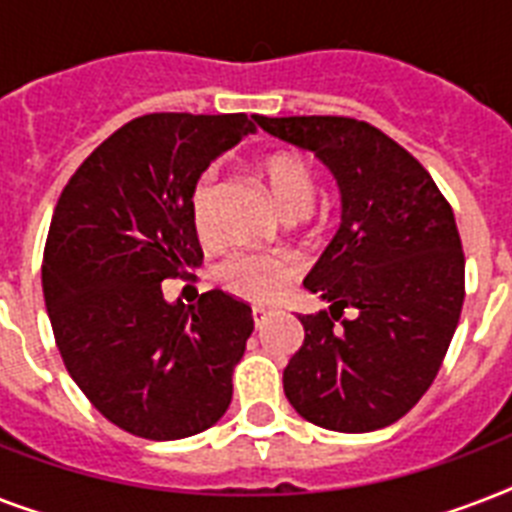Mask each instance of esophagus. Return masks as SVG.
<instances>
[{
	"label": "esophagus",
	"mask_w": 512,
	"mask_h": 512,
	"mask_svg": "<svg viewBox=\"0 0 512 512\" xmlns=\"http://www.w3.org/2000/svg\"><path fill=\"white\" fill-rule=\"evenodd\" d=\"M268 316H271V313H268V308H260V305H255V308H252V319H255V327H263L265 321H268Z\"/></svg>",
	"instance_id": "34e87169"
}]
</instances>
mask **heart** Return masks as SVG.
Returning a JSON list of instances; mask_svg holds the SVG:
<instances>
[{
  "label": "heart",
  "instance_id": "obj_1",
  "mask_svg": "<svg viewBox=\"0 0 512 512\" xmlns=\"http://www.w3.org/2000/svg\"><path fill=\"white\" fill-rule=\"evenodd\" d=\"M260 177L265 188L276 201V207L287 217H305L316 204L319 180L311 162L297 151H273L260 162ZM191 225L199 241L212 244L217 241V215H215V175H204L191 188ZM295 276L292 257L279 252H236L228 255L217 268V279L233 295L255 303H271L287 289Z\"/></svg>",
  "mask_w": 512,
  "mask_h": 512
}]
</instances>
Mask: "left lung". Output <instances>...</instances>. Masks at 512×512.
<instances>
[{"mask_svg":"<svg viewBox=\"0 0 512 512\" xmlns=\"http://www.w3.org/2000/svg\"><path fill=\"white\" fill-rule=\"evenodd\" d=\"M313 151L340 188V228L305 289L329 313L300 316L305 340L284 369L295 412L337 433L393 425L436 380L465 300L454 212L428 170L377 127L348 116L260 119ZM353 307V320H340Z\"/></svg>","mask_w":512,"mask_h":512,"instance_id":"1","label":"left lung"}]
</instances>
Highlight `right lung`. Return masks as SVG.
Listing matches in <instances>:
<instances>
[{"mask_svg":"<svg viewBox=\"0 0 512 512\" xmlns=\"http://www.w3.org/2000/svg\"><path fill=\"white\" fill-rule=\"evenodd\" d=\"M263 116L148 114L92 151L63 188L44 247L47 316L68 374L106 420L175 441L212 428L255 329L223 289L167 303L201 265L191 188Z\"/></svg>","mask_w":512,"mask_h":512,"instance_id":"add662e5","label":"right lung"}]
</instances>
